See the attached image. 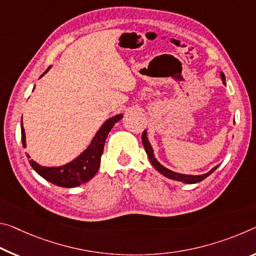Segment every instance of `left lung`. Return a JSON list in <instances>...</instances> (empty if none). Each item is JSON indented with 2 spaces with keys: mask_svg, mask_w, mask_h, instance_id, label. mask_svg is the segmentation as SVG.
<instances>
[{
  "mask_svg": "<svg viewBox=\"0 0 256 256\" xmlns=\"http://www.w3.org/2000/svg\"><path fill=\"white\" fill-rule=\"evenodd\" d=\"M221 75V78L223 80V84H226V77H224V74L221 72H220ZM142 144L144 147V150L146 152H147L148 155V158L149 160L152 162V164L154 168H155L158 172H160V174H163L164 176L168 178V179H172V180H176V181H181V182H184V184H197V182H200L204 179H206L210 174H212L218 168L216 165V168H213L212 170H210V172L205 173V174H200V176H192V174H181V173H176V172H173L171 171V170L166 168L165 166L162 165L160 162H158L156 158H155V155H154V150H152V144H150V142L148 141V138H147V131H144L142 133Z\"/></svg>",
  "mask_w": 256,
  "mask_h": 256,
  "instance_id": "1",
  "label": "left lung"
}]
</instances>
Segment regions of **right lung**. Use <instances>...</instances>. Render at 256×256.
I'll return each mask as SVG.
<instances>
[{"label":"right lung","instance_id":"1","mask_svg":"<svg viewBox=\"0 0 256 256\" xmlns=\"http://www.w3.org/2000/svg\"><path fill=\"white\" fill-rule=\"evenodd\" d=\"M48 70H50V67L48 68L46 72ZM43 75H40V77ZM122 117H123V115L118 114V115L112 116L104 122L102 126L99 128V131L96 133L90 146L78 157H76L75 160H72L68 164L56 166V168H48V166H42L38 164L33 160H30V164L35 170V172L38 173L43 179H46V181L58 186L75 188L77 186L85 184V182L91 180L96 176V173L98 172L100 168L101 155L104 152V141H106L108 133L110 132L114 125L118 120H120ZM22 141L24 147H26V134L25 128L22 126ZM27 158H30V155H27Z\"/></svg>","mask_w":256,"mask_h":256}]
</instances>
